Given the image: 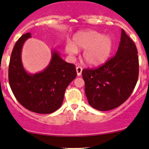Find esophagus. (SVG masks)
<instances>
[{
	"instance_id": "1",
	"label": "esophagus",
	"mask_w": 149,
	"mask_h": 149,
	"mask_svg": "<svg viewBox=\"0 0 149 149\" xmlns=\"http://www.w3.org/2000/svg\"><path fill=\"white\" fill-rule=\"evenodd\" d=\"M76 72H77V75L79 76V75H81V72H82V68H81V67H77L76 68Z\"/></svg>"
}]
</instances>
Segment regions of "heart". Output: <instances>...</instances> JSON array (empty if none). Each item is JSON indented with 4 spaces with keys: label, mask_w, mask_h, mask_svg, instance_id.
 Returning a JSON list of instances; mask_svg holds the SVG:
<instances>
[{
    "label": "heart",
    "mask_w": 149,
    "mask_h": 149,
    "mask_svg": "<svg viewBox=\"0 0 149 149\" xmlns=\"http://www.w3.org/2000/svg\"><path fill=\"white\" fill-rule=\"evenodd\" d=\"M85 49L83 58L91 66H100L110 57L113 50V40L109 36L89 30L79 32L73 38L72 43H67L65 51L70 54H75L77 50Z\"/></svg>",
    "instance_id": "1"
}]
</instances>
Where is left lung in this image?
Listing matches in <instances>:
<instances>
[{
	"label": "left lung",
	"mask_w": 149,
	"mask_h": 149,
	"mask_svg": "<svg viewBox=\"0 0 149 149\" xmlns=\"http://www.w3.org/2000/svg\"><path fill=\"white\" fill-rule=\"evenodd\" d=\"M138 73L136 47L122 29L116 55L99 68L81 72L90 105L102 111L118 107L131 95Z\"/></svg>",
	"instance_id": "left-lung-1"
}]
</instances>
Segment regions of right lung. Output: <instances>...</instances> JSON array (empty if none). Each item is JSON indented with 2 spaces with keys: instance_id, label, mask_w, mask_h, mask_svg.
I'll return each instance as SVG.
<instances>
[{
  "instance_id": "right-lung-1",
  "label": "right lung",
  "mask_w": 149,
  "mask_h": 149,
  "mask_svg": "<svg viewBox=\"0 0 149 149\" xmlns=\"http://www.w3.org/2000/svg\"><path fill=\"white\" fill-rule=\"evenodd\" d=\"M29 38L30 33L22 35L12 51L9 65L10 87L24 107L37 113H51L61 107L67 87L77 76L75 67L63 60L54 51L51 62L42 72L27 73L21 54L23 45Z\"/></svg>"
}]
</instances>
